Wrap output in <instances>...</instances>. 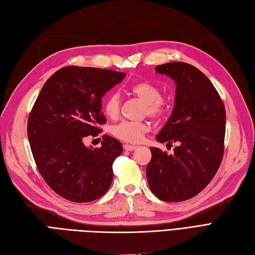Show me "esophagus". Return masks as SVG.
I'll return each instance as SVG.
<instances>
[{
	"instance_id": "1",
	"label": "esophagus",
	"mask_w": 255,
	"mask_h": 255,
	"mask_svg": "<svg viewBox=\"0 0 255 255\" xmlns=\"http://www.w3.org/2000/svg\"><path fill=\"white\" fill-rule=\"evenodd\" d=\"M123 148H125V150H127V151H134V150L137 148V145H132V144H123Z\"/></svg>"
}]
</instances>
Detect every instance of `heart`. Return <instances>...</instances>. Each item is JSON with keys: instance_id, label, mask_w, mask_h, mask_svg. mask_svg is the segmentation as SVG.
Here are the masks:
<instances>
[{"instance_id": "obj_1", "label": "heart", "mask_w": 255, "mask_h": 255, "mask_svg": "<svg viewBox=\"0 0 255 255\" xmlns=\"http://www.w3.org/2000/svg\"><path fill=\"white\" fill-rule=\"evenodd\" d=\"M134 96L145 103L144 114L154 119H163L170 112V105L161 98L160 89L154 84L139 82L130 87ZM103 111L109 118H116L120 112V97L117 92H111L103 101ZM149 126L142 121H121L112 127V134L118 139L137 143L142 140L144 134L149 130Z\"/></svg>"}]
</instances>
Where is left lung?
Wrapping results in <instances>:
<instances>
[{"instance_id":"left-lung-1","label":"left lung","mask_w":255,"mask_h":255,"mask_svg":"<svg viewBox=\"0 0 255 255\" xmlns=\"http://www.w3.org/2000/svg\"><path fill=\"white\" fill-rule=\"evenodd\" d=\"M175 82V105L156 139L176 142L174 154L150 148L146 166L151 191L166 202L194 198L212 181L225 151L226 109L207 76L186 63H168L155 68Z\"/></svg>"}]
</instances>
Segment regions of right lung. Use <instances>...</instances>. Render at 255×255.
<instances>
[{"instance_id":"right-lung-1","label":"right lung","mask_w":255,"mask_h":255,"mask_svg":"<svg viewBox=\"0 0 255 255\" xmlns=\"http://www.w3.org/2000/svg\"><path fill=\"white\" fill-rule=\"evenodd\" d=\"M125 76L107 69L61 68L45 82L29 114L27 136L38 170L69 201H94L111 186L121 142L103 135L101 148L91 149L84 139L102 133V97Z\"/></svg>"}]
</instances>
